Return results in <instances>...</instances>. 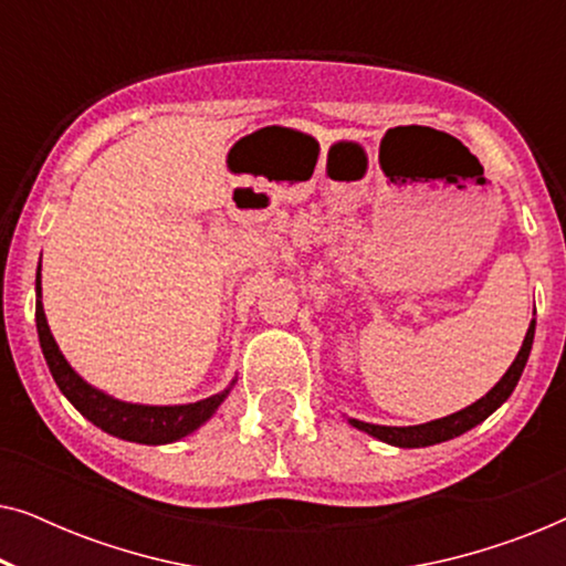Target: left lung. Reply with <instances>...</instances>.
<instances>
[{
    "label": "left lung",
    "instance_id": "1",
    "mask_svg": "<svg viewBox=\"0 0 566 566\" xmlns=\"http://www.w3.org/2000/svg\"><path fill=\"white\" fill-rule=\"evenodd\" d=\"M533 314H536V312H533ZM533 335H536V319H531V327H528V332H525L521 350H517L513 366L505 370V376H502L500 381L494 384L482 399H476L474 405L459 409V412L440 417V420H432V422L407 424V428L363 422V420H355V417H347V422H350L353 428L368 432L370 438L381 440V443L397 446V448H424V446L446 443V440H451V438H459L467 430L476 428L479 422H484L486 417H490L494 409H500L502 405H505L510 394L515 391V386L523 376L525 363H528V355H531V347H533Z\"/></svg>",
    "mask_w": 566,
    "mask_h": 566
}]
</instances>
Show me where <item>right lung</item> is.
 Listing matches in <instances>:
<instances>
[{
  "mask_svg": "<svg viewBox=\"0 0 566 566\" xmlns=\"http://www.w3.org/2000/svg\"><path fill=\"white\" fill-rule=\"evenodd\" d=\"M43 289H41V265L35 273V327L38 339H41L43 358L49 363V370L53 381L61 389V394L72 401L76 412L95 424V428L105 430L107 436L128 440V443H144V446H167L175 440H182L190 432H196L200 424H206L216 415V409L223 405L234 389L237 378H231L227 389L213 394V397L192 401V405H134V401L115 399L111 394L97 389L84 381L76 370L69 366L64 353L59 350V343L51 335L49 319L43 312Z\"/></svg>",
  "mask_w": 566,
  "mask_h": 566,
  "instance_id": "obj_1",
  "label": "right lung"
}]
</instances>
